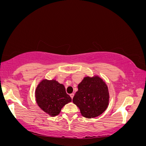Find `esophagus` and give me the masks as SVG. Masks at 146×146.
I'll list each match as a JSON object with an SVG mask.
<instances>
[{
    "label": "esophagus",
    "mask_w": 146,
    "mask_h": 146,
    "mask_svg": "<svg viewBox=\"0 0 146 146\" xmlns=\"http://www.w3.org/2000/svg\"><path fill=\"white\" fill-rule=\"evenodd\" d=\"M74 93H72V94H70V98H71V99H73V98H74Z\"/></svg>",
    "instance_id": "1"
}]
</instances>
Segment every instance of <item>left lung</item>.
<instances>
[{
    "instance_id": "1",
    "label": "left lung",
    "mask_w": 146,
    "mask_h": 146,
    "mask_svg": "<svg viewBox=\"0 0 146 146\" xmlns=\"http://www.w3.org/2000/svg\"><path fill=\"white\" fill-rule=\"evenodd\" d=\"M109 101L108 87L98 77L84 78L78 84V91L74 96L73 103L87 118L98 116L107 109Z\"/></svg>"
}]
</instances>
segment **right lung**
I'll use <instances>...</instances> for the list:
<instances>
[{
	"instance_id": "obj_1",
	"label": "right lung",
	"mask_w": 146,
	"mask_h": 146,
	"mask_svg": "<svg viewBox=\"0 0 146 146\" xmlns=\"http://www.w3.org/2000/svg\"><path fill=\"white\" fill-rule=\"evenodd\" d=\"M35 96L39 107L52 116L58 115L63 106L72 100L64 86L54 80H43L36 88Z\"/></svg>"
}]
</instances>
